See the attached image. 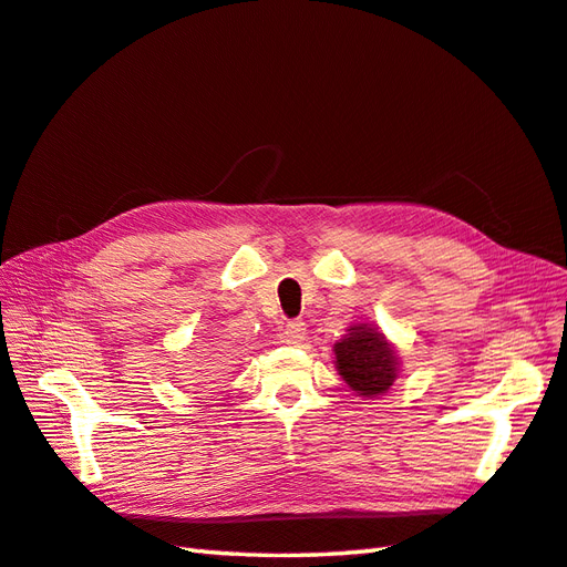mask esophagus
I'll return each mask as SVG.
<instances>
[{"label":"esophagus","mask_w":567,"mask_h":567,"mask_svg":"<svg viewBox=\"0 0 567 567\" xmlns=\"http://www.w3.org/2000/svg\"><path fill=\"white\" fill-rule=\"evenodd\" d=\"M303 338H307V326L301 321H289L282 330V342L287 344H299Z\"/></svg>","instance_id":"1"}]
</instances>
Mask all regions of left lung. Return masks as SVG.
Listing matches in <instances>:
<instances>
[{
	"instance_id": "1",
	"label": "left lung",
	"mask_w": 567,
	"mask_h": 567,
	"mask_svg": "<svg viewBox=\"0 0 567 567\" xmlns=\"http://www.w3.org/2000/svg\"><path fill=\"white\" fill-rule=\"evenodd\" d=\"M332 352L342 381L361 398L383 395L400 373L395 347L369 323L352 326Z\"/></svg>"
}]
</instances>
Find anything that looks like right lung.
<instances>
[{
    "label": "right lung",
    "instance_id": "obj_1",
    "mask_svg": "<svg viewBox=\"0 0 567 567\" xmlns=\"http://www.w3.org/2000/svg\"><path fill=\"white\" fill-rule=\"evenodd\" d=\"M217 367L213 364V361H198V364L192 369V383L196 385V388H206V385H210L215 379H217Z\"/></svg>",
    "mask_w": 567,
    "mask_h": 567
}]
</instances>
